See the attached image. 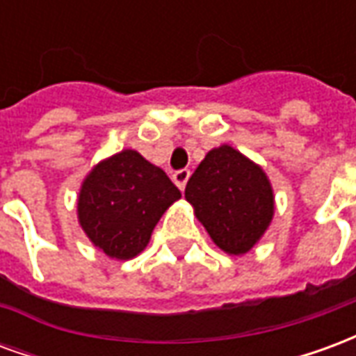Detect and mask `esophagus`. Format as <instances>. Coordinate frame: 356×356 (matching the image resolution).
Listing matches in <instances>:
<instances>
[{
	"mask_svg": "<svg viewBox=\"0 0 356 356\" xmlns=\"http://www.w3.org/2000/svg\"><path fill=\"white\" fill-rule=\"evenodd\" d=\"M188 177H191V170H177L173 173V177L171 179H173V183H175L181 191H185Z\"/></svg>",
	"mask_w": 356,
	"mask_h": 356,
	"instance_id": "obj_1",
	"label": "esophagus"
}]
</instances>
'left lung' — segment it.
Masks as SVG:
<instances>
[{
    "instance_id": "left-lung-1",
    "label": "left lung",
    "mask_w": 356,
    "mask_h": 356,
    "mask_svg": "<svg viewBox=\"0 0 356 356\" xmlns=\"http://www.w3.org/2000/svg\"><path fill=\"white\" fill-rule=\"evenodd\" d=\"M185 198L211 240L234 255L254 248L275 213L267 175L229 145L206 154L186 183Z\"/></svg>"
}]
</instances>
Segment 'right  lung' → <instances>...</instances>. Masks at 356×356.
Returning <instances> with one entry per match:
<instances>
[{"label":"right lung","mask_w":356,"mask_h":356,"mask_svg":"<svg viewBox=\"0 0 356 356\" xmlns=\"http://www.w3.org/2000/svg\"><path fill=\"white\" fill-rule=\"evenodd\" d=\"M179 198V188L160 168L135 150H122L83 181L78 217L99 250L131 259L145 250L163 211Z\"/></svg>","instance_id":"obj_1"}]
</instances>
